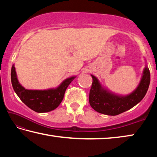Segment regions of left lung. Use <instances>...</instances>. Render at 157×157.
Here are the masks:
<instances>
[{"instance_id": "1", "label": "left lung", "mask_w": 157, "mask_h": 157, "mask_svg": "<svg viewBox=\"0 0 157 157\" xmlns=\"http://www.w3.org/2000/svg\"><path fill=\"white\" fill-rule=\"evenodd\" d=\"M91 75L93 83L89 93L90 105L98 113L109 116L118 115L136 105L144 98L150 82V73L147 64L136 89L126 95L110 91L101 84L96 77Z\"/></svg>"}]
</instances>
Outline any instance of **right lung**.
<instances>
[{"mask_svg": "<svg viewBox=\"0 0 157 157\" xmlns=\"http://www.w3.org/2000/svg\"><path fill=\"white\" fill-rule=\"evenodd\" d=\"M76 76L64 79L56 88L44 90L26 89L17 78L14 64L11 71V81L14 91L21 100L29 108L38 113H46L52 111L60 105L68 85Z\"/></svg>", "mask_w": 157, "mask_h": 157, "instance_id": "add662e5", "label": "right lung"}]
</instances>
